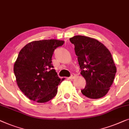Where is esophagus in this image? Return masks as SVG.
I'll list each match as a JSON object with an SVG mask.
<instances>
[{
    "label": "esophagus",
    "instance_id": "34e87169",
    "mask_svg": "<svg viewBox=\"0 0 129 129\" xmlns=\"http://www.w3.org/2000/svg\"><path fill=\"white\" fill-rule=\"evenodd\" d=\"M68 78L70 79H74V75H71L70 76V77Z\"/></svg>",
    "mask_w": 129,
    "mask_h": 129
}]
</instances>
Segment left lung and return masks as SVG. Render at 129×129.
<instances>
[{"instance_id": "obj_1", "label": "left lung", "mask_w": 129, "mask_h": 129, "mask_svg": "<svg viewBox=\"0 0 129 129\" xmlns=\"http://www.w3.org/2000/svg\"><path fill=\"white\" fill-rule=\"evenodd\" d=\"M70 41L75 46L81 74L86 81V86L81 90L82 95L90 99L103 97L116 73L111 53L102 43L92 38L75 36Z\"/></svg>"}]
</instances>
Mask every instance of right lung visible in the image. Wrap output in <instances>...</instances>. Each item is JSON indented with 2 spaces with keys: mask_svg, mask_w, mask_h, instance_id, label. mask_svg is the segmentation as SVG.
<instances>
[{
  "mask_svg": "<svg viewBox=\"0 0 129 129\" xmlns=\"http://www.w3.org/2000/svg\"><path fill=\"white\" fill-rule=\"evenodd\" d=\"M64 41L55 39L32 41L20 51L14 73L21 92L31 101L47 102L57 93L60 79L52 64L54 50Z\"/></svg>",
  "mask_w": 129,
  "mask_h": 129,
  "instance_id": "obj_1",
  "label": "right lung"
}]
</instances>
